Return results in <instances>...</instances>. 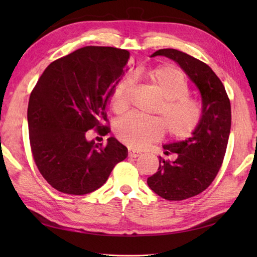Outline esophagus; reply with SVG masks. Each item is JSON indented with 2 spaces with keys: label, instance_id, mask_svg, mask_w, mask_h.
I'll return each mask as SVG.
<instances>
[{
  "label": "esophagus",
  "instance_id": "esophagus-1",
  "mask_svg": "<svg viewBox=\"0 0 257 257\" xmlns=\"http://www.w3.org/2000/svg\"><path fill=\"white\" fill-rule=\"evenodd\" d=\"M141 154L139 151H136V150H134V149H128V156L129 157H132V158H137V157H139Z\"/></svg>",
  "mask_w": 257,
  "mask_h": 257
}]
</instances>
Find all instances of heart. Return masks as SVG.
Returning <instances> with one entry per match:
<instances>
[{
    "label": "heart",
    "instance_id": "obj_1",
    "mask_svg": "<svg viewBox=\"0 0 257 257\" xmlns=\"http://www.w3.org/2000/svg\"><path fill=\"white\" fill-rule=\"evenodd\" d=\"M135 79L151 85L162 98L157 113L160 118H140L133 113L118 119L113 125L117 138L134 149H143L160 140L166 128L174 139H187L193 135L202 119L201 103L189 96L190 87L181 69L173 65H162L151 69H139L133 74ZM130 79L124 78L114 85L109 105L116 113L127 107Z\"/></svg>",
    "mask_w": 257,
    "mask_h": 257
}]
</instances>
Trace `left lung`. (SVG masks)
I'll use <instances>...</instances> for the list:
<instances>
[{
    "label": "left lung",
    "instance_id": "1",
    "mask_svg": "<svg viewBox=\"0 0 257 257\" xmlns=\"http://www.w3.org/2000/svg\"><path fill=\"white\" fill-rule=\"evenodd\" d=\"M155 56L178 63L202 97L203 113L192 137L163 146L165 155L176 154V160L159 157L158 171L147 180L161 198L181 201L203 192L219 172L231 130V103L222 81L205 63L173 48L157 51L151 55Z\"/></svg>",
    "mask_w": 257,
    "mask_h": 257
}]
</instances>
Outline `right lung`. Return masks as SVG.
<instances>
[{
    "instance_id": "obj_1",
    "label": "right lung",
    "mask_w": 257,
    "mask_h": 257,
    "mask_svg": "<svg viewBox=\"0 0 257 257\" xmlns=\"http://www.w3.org/2000/svg\"><path fill=\"white\" fill-rule=\"evenodd\" d=\"M130 53L85 46L48 65L32 90L27 108L35 165L59 192L83 195L99 189L128 150L110 137L89 141V130L110 133L105 124L110 92L127 66Z\"/></svg>"
}]
</instances>
